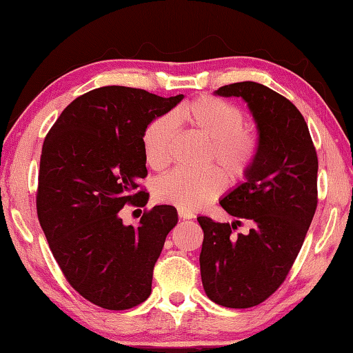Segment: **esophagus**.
Segmentation results:
<instances>
[{
    "mask_svg": "<svg viewBox=\"0 0 353 353\" xmlns=\"http://www.w3.org/2000/svg\"><path fill=\"white\" fill-rule=\"evenodd\" d=\"M177 213L179 216H181L182 219H191L194 216L193 212H188V210H183V208H177Z\"/></svg>",
    "mask_w": 353,
    "mask_h": 353,
    "instance_id": "1",
    "label": "esophagus"
}]
</instances>
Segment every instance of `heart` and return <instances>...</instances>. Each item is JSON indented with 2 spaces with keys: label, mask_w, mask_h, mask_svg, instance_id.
<instances>
[{
  "label": "heart",
  "mask_w": 353,
  "mask_h": 353,
  "mask_svg": "<svg viewBox=\"0 0 353 353\" xmlns=\"http://www.w3.org/2000/svg\"><path fill=\"white\" fill-rule=\"evenodd\" d=\"M177 121L187 123L210 140L208 162H216L232 179H244L260 151L259 134L246 124L240 107L216 97H199L179 107L174 115L154 118L143 130L141 143L148 165L162 171L171 163ZM227 179L218 168L201 172L174 170L155 183L159 201L193 212L210 204L225 190Z\"/></svg>",
  "instance_id": "1"
}]
</instances>
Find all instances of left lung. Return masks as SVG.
<instances>
[{
	"label": "left lung",
	"instance_id": "left-lung-1",
	"mask_svg": "<svg viewBox=\"0 0 353 353\" xmlns=\"http://www.w3.org/2000/svg\"><path fill=\"white\" fill-rule=\"evenodd\" d=\"M219 97L246 101L259 128L260 151L246 182L219 202L235 223L198 221L207 296L227 308L265 302L285 282L318 207V154L297 107L256 82L219 87ZM244 219L248 234L233 232Z\"/></svg>",
	"mask_w": 353,
	"mask_h": 353
}]
</instances>
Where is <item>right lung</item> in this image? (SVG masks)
<instances>
[{
	"instance_id": "obj_1",
	"label": "right lung",
	"mask_w": 353,
	"mask_h": 353,
	"mask_svg": "<svg viewBox=\"0 0 353 353\" xmlns=\"http://www.w3.org/2000/svg\"><path fill=\"white\" fill-rule=\"evenodd\" d=\"M141 88L109 85L65 107L41 148L37 216L67 282L105 310H129L151 294L155 261L177 224L172 205L143 212L124 225V205L145 207L149 193L143 130L181 103Z\"/></svg>"
}]
</instances>
